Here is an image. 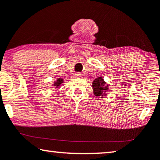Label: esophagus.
Returning a JSON list of instances; mask_svg holds the SVG:
<instances>
[{
	"mask_svg": "<svg viewBox=\"0 0 160 160\" xmlns=\"http://www.w3.org/2000/svg\"><path fill=\"white\" fill-rule=\"evenodd\" d=\"M75 76H76V77H77V78H82V74L81 73H76L75 74Z\"/></svg>",
	"mask_w": 160,
	"mask_h": 160,
	"instance_id": "esophagus-1",
	"label": "esophagus"
}]
</instances>
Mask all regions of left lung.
<instances>
[{"label":"left lung","mask_w":160,"mask_h":160,"mask_svg":"<svg viewBox=\"0 0 160 160\" xmlns=\"http://www.w3.org/2000/svg\"><path fill=\"white\" fill-rule=\"evenodd\" d=\"M106 83L102 79L101 76L96 78L92 82V89L94 95L97 97L103 98V96H106V92L108 89V86L106 85Z\"/></svg>","instance_id":"8db88e82"}]
</instances>
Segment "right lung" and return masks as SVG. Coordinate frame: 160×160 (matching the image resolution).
<instances>
[{
    "instance_id": "add662e5",
    "label": "right lung",
    "mask_w": 160,
    "mask_h": 160,
    "mask_svg": "<svg viewBox=\"0 0 160 160\" xmlns=\"http://www.w3.org/2000/svg\"><path fill=\"white\" fill-rule=\"evenodd\" d=\"M63 82H64V81H63L62 78H58V80H57L56 82H54V86L55 87V88H58V87H60V85L62 84V83Z\"/></svg>"
}]
</instances>
